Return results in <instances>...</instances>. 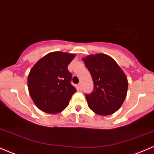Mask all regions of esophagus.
I'll use <instances>...</instances> for the list:
<instances>
[{
    "label": "esophagus",
    "instance_id": "1",
    "mask_svg": "<svg viewBox=\"0 0 154 154\" xmlns=\"http://www.w3.org/2000/svg\"><path fill=\"white\" fill-rule=\"evenodd\" d=\"M77 88H78L79 90H82V84H81V83H79V84L77 85Z\"/></svg>",
    "mask_w": 154,
    "mask_h": 154
}]
</instances>
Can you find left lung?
Returning a JSON list of instances; mask_svg holds the SVG:
<instances>
[{
	"mask_svg": "<svg viewBox=\"0 0 154 154\" xmlns=\"http://www.w3.org/2000/svg\"><path fill=\"white\" fill-rule=\"evenodd\" d=\"M93 81V93L86 95L88 106L95 114L107 116L119 109L127 96V76L115 60L104 54L82 58Z\"/></svg>",
	"mask_w": 154,
	"mask_h": 154,
	"instance_id": "1",
	"label": "left lung"
}]
</instances>
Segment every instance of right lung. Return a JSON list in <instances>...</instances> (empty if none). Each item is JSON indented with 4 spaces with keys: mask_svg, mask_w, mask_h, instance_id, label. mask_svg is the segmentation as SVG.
I'll list each match as a JSON object with an SVG mask.
<instances>
[{
    "mask_svg": "<svg viewBox=\"0 0 154 154\" xmlns=\"http://www.w3.org/2000/svg\"><path fill=\"white\" fill-rule=\"evenodd\" d=\"M76 55L55 51L41 58L31 69L27 86L32 100L40 110L57 114L67 107L76 88L70 83L67 66Z\"/></svg>",
    "mask_w": 154,
    "mask_h": 154,
    "instance_id": "add662e5",
    "label": "right lung"
}]
</instances>
